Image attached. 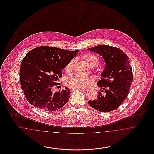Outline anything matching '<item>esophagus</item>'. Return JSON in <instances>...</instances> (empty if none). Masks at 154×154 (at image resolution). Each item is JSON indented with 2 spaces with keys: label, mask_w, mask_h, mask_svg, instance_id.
<instances>
[{
  "label": "esophagus",
  "mask_w": 154,
  "mask_h": 154,
  "mask_svg": "<svg viewBox=\"0 0 154 154\" xmlns=\"http://www.w3.org/2000/svg\"><path fill=\"white\" fill-rule=\"evenodd\" d=\"M74 89H74L73 90H74ZM79 89V90H81V91H88V89H87V88H85V89H84V88H81V89Z\"/></svg>",
  "instance_id": "1"
}]
</instances>
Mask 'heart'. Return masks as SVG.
Listing matches in <instances>:
<instances>
[{
	"label": "heart",
	"instance_id": "1",
	"mask_svg": "<svg viewBox=\"0 0 154 154\" xmlns=\"http://www.w3.org/2000/svg\"><path fill=\"white\" fill-rule=\"evenodd\" d=\"M83 58L88 63V65L91 67L97 66L99 63V59L95 55L91 53L85 54L83 56ZM75 60L73 59L70 61L65 67V71L67 73L71 72L73 67ZM93 81L92 78L90 77H85L80 75H76L68 79L66 81L67 85L72 88L81 89L86 88L88 85Z\"/></svg>",
	"mask_w": 154,
	"mask_h": 154
}]
</instances>
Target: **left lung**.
Returning a JSON list of instances; mask_svg holds the SVG:
<instances>
[{
  "instance_id": "8db88e82",
  "label": "left lung",
  "mask_w": 154,
  "mask_h": 154,
  "mask_svg": "<svg viewBox=\"0 0 154 154\" xmlns=\"http://www.w3.org/2000/svg\"><path fill=\"white\" fill-rule=\"evenodd\" d=\"M101 55L106 66L97 86L105 90L100 91L95 100H89L92 108L100 112L115 110L126 99L132 85L133 73L127 55L119 48L107 45H100L88 48Z\"/></svg>"
}]
</instances>
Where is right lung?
I'll list each match as a JSON object with an SVG mask.
<instances>
[{"instance_id": "obj_1", "label": "right lung", "mask_w": 154, "mask_h": 154, "mask_svg": "<svg viewBox=\"0 0 154 154\" xmlns=\"http://www.w3.org/2000/svg\"><path fill=\"white\" fill-rule=\"evenodd\" d=\"M79 52L41 46L27 53L21 63L20 79L24 95L31 105L40 110L54 111L66 104L70 89L65 87L53 92L52 87L59 85L62 70Z\"/></svg>"}]
</instances>
